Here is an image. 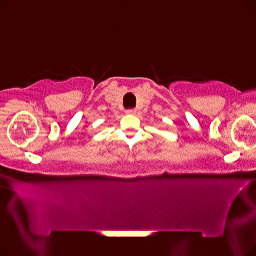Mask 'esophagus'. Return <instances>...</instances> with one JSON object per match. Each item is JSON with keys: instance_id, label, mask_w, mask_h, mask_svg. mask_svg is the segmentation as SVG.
Segmentation results:
<instances>
[{"instance_id": "34e87169", "label": "esophagus", "mask_w": 256, "mask_h": 256, "mask_svg": "<svg viewBox=\"0 0 256 256\" xmlns=\"http://www.w3.org/2000/svg\"><path fill=\"white\" fill-rule=\"evenodd\" d=\"M136 109H128V110H126V113L128 114H136Z\"/></svg>"}]
</instances>
